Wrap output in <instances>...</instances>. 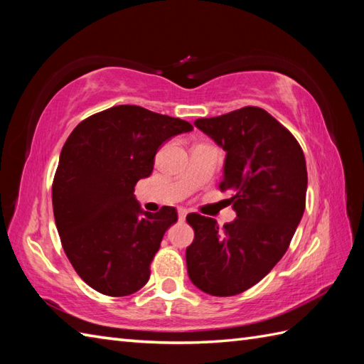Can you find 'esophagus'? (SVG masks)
Returning <instances> with one entry per match:
<instances>
[{
	"instance_id": "esophagus-1",
	"label": "esophagus",
	"mask_w": 364,
	"mask_h": 364,
	"mask_svg": "<svg viewBox=\"0 0 364 364\" xmlns=\"http://www.w3.org/2000/svg\"><path fill=\"white\" fill-rule=\"evenodd\" d=\"M188 210L186 208H180V210H178V218H180V220H184L186 219V215H188Z\"/></svg>"
}]
</instances>
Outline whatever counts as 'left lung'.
Segmentation results:
<instances>
[{"label": "left lung", "instance_id": "1", "mask_svg": "<svg viewBox=\"0 0 364 364\" xmlns=\"http://www.w3.org/2000/svg\"><path fill=\"white\" fill-rule=\"evenodd\" d=\"M194 125L227 151L219 188L230 191L237 218L219 228L188 214L196 237L186 249L191 282L218 297L236 296L262 280L288 250L306 203V162L289 129L257 106Z\"/></svg>", "mask_w": 364, "mask_h": 364}]
</instances>
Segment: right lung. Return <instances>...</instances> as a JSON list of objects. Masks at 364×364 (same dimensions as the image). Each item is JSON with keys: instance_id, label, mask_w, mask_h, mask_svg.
Here are the masks:
<instances>
[{"instance_id": "1", "label": "right lung", "mask_w": 364, "mask_h": 364, "mask_svg": "<svg viewBox=\"0 0 364 364\" xmlns=\"http://www.w3.org/2000/svg\"><path fill=\"white\" fill-rule=\"evenodd\" d=\"M191 129L186 120L122 105L84 119L68 136L53 180V213L67 258L90 288L122 297L149 282L178 213L142 211L134 186L150 176L159 146Z\"/></svg>"}]
</instances>
